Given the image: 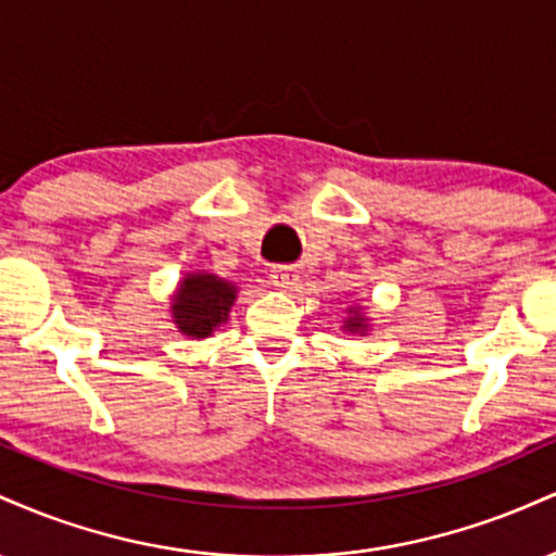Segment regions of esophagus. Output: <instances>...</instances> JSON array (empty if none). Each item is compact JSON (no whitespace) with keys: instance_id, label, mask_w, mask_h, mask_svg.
Instances as JSON below:
<instances>
[{"instance_id":"1","label":"esophagus","mask_w":556,"mask_h":556,"mask_svg":"<svg viewBox=\"0 0 556 556\" xmlns=\"http://www.w3.org/2000/svg\"><path fill=\"white\" fill-rule=\"evenodd\" d=\"M269 279L277 290L292 292L300 282V274H298V269H292V266H277V269H271Z\"/></svg>"}]
</instances>
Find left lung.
<instances>
[{"label":"left lung","mask_w":556,"mask_h":556,"mask_svg":"<svg viewBox=\"0 0 556 556\" xmlns=\"http://www.w3.org/2000/svg\"><path fill=\"white\" fill-rule=\"evenodd\" d=\"M368 329H371V318L366 316V308H363V305H350L348 318H344V321H342L344 334L366 337Z\"/></svg>","instance_id":"8db88e82"}]
</instances>
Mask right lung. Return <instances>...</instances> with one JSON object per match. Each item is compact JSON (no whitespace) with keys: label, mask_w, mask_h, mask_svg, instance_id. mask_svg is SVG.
Masks as SVG:
<instances>
[{"label":"right lung","mask_w":556,"mask_h":556,"mask_svg":"<svg viewBox=\"0 0 556 556\" xmlns=\"http://www.w3.org/2000/svg\"><path fill=\"white\" fill-rule=\"evenodd\" d=\"M169 300V316L177 331L190 340H206L227 324L238 300V285L214 271H188Z\"/></svg>","instance_id":"obj_1"}]
</instances>
